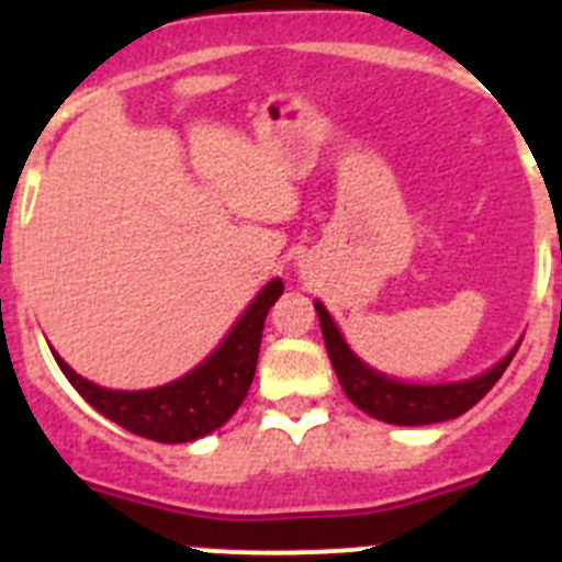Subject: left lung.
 <instances>
[{"mask_svg": "<svg viewBox=\"0 0 562 562\" xmlns=\"http://www.w3.org/2000/svg\"><path fill=\"white\" fill-rule=\"evenodd\" d=\"M315 312L321 317L326 351H329V360L335 366V374L346 396L355 402L357 408L366 411L374 419L389 422V425H434V422L456 419V416L473 408L475 402L493 389L520 346L518 342L498 366H493L481 376H473V380L445 382V385H411V382L391 380V376L376 374L374 369H369L346 346L335 321H331L321 301H315Z\"/></svg>", "mask_w": 562, "mask_h": 562, "instance_id": "left-lung-1", "label": "left lung"}]
</instances>
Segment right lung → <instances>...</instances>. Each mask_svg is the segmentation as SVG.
Instances as JSON below:
<instances>
[{"mask_svg": "<svg viewBox=\"0 0 562 562\" xmlns=\"http://www.w3.org/2000/svg\"><path fill=\"white\" fill-rule=\"evenodd\" d=\"M284 292L281 278H272L258 297L238 317L231 335L222 346L207 357L202 366L180 380L148 391H109L83 380L81 374L69 369L67 362L53 351L58 369L64 371L72 389L83 400L103 414L106 419L117 422L121 428L143 436V439L162 441V445H180L200 436L213 434L238 411L250 391L252 374H256L258 349H261V331L270 306Z\"/></svg>", "mask_w": 562, "mask_h": 562, "instance_id": "1", "label": "right lung"}]
</instances>
